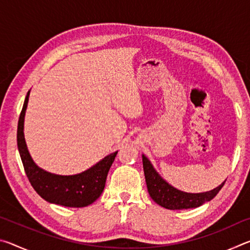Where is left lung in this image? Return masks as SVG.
Segmentation results:
<instances>
[{
    "label": "left lung",
    "mask_w": 250,
    "mask_h": 250,
    "mask_svg": "<svg viewBox=\"0 0 250 250\" xmlns=\"http://www.w3.org/2000/svg\"><path fill=\"white\" fill-rule=\"evenodd\" d=\"M142 161L147 192H149L151 198L156 204L167 209H188L201 206L204 203L213 200L217 195V193L221 191L226 182L225 181L218 188L211 189L209 192L197 194L185 193L179 191V189L174 188L173 186L167 183L156 173L152 164L150 163V161L145 155H142Z\"/></svg>",
    "instance_id": "left-lung-1"
}]
</instances>
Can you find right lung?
I'll use <instances>...</instances> for the list:
<instances>
[{"label": "right lung", "instance_id": "1", "mask_svg": "<svg viewBox=\"0 0 250 250\" xmlns=\"http://www.w3.org/2000/svg\"><path fill=\"white\" fill-rule=\"evenodd\" d=\"M29 91L25 98L18 125V147L25 173L29 183L45 201L67 207H84L90 205L103 193L110 167L117 152L105 156L89 170L76 175H56L42 170L29 155L24 139V116L27 107Z\"/></svg>", "mask_w": 250, "mask_h": 250}]
</instances>
